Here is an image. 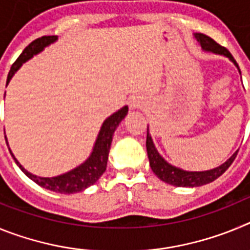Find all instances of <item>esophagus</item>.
I'll return each mask as SVG.
<instances>
[{
	"label": "esophagus",
	"mask_w": 250,
	"mask_h": 250,
	"mask_svg": "<svg viewBox=\"0 0 250 250\" xmlns=\"http://www.w3.org/2000/svg\"><path fill=\"white\" fill-rule=\"evenodd\" d=\"M143 106H144V101L139 98H134L131 100V103H130V107H131V110L141 109Z\"/></svg>",
	"instance_id": "34e87169"
}]
</instances>
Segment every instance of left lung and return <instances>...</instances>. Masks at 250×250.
Masks as SVG:
<instances>
[{"label":"left lung","instance_id":"obj_1","mask_svg":"<svg viewBox=\"0 0 250 250\" xmlns=\"http://www.w3.org/2000/svg\"><path fill=\"white\" fill-rule=\"evenodd\" d=\"M195 40L199 42L200 47L205 52H211V54L220 55V56H225L227 59H229L231 62L235 65V67L238 68V71L240 74V68L238 66L237 61L234 60V57L231 56V54L228 50L223 46H220L219 43H216L213 39H210L209 36L204 34H194ZM146 151H147V158H149L150 167L155 173V175L158 176L160 180H163L164 183L170 185H174V187H182V188H195V187H202V185L209 184V183L214 182L215 179L219 178L222 174L225 173V170L228 169L231 165V163L234 161L235 156H237V152H234L233 155L228 159V160L223 163L219 167H214L210 170H204V171H188V170H183L178 167H174V165L169 164L167 160H165L163 156L159 154V151L156 150L155 144L152 141L151 135L149 132V125H147V136H146Z\"/></svg>","mask_w":250,"mask_h":250}]
</instances>
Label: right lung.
<instances>
[{
  "mask_svg": "<svg viewBox=\"0 0 250 250\" xmlns=\"http://www.w3.org/2000/svg\"><path fill=\"white\" fill-rule=\"evenodd\" d=\"M56 41L57 36H42L40 37V39L35 40V41H32L25 50L22 51V54L20 55L19 59H17L16 61H15V63L11 66L6 85L10 83L13 75L19 71L20 67H21L26 61L32 59L35 55L40 54L41 51L45 50V47L50 46L51 43L56 42ZM4 95H6V92H4ZM127 111H129V106L125 105L124 107H121L120 110H118L116 112L110 115L109 118L104 121L103 125H101L100 127V131H99L98 134V138L95 140L91 154H90L89 158L86 159L83 163H81L79 167H74V169H71L70 171H67V173H63L61 174V175L57 176H51V178L37 176L35 175V174L27 171L25 167L20 164V161L17 160L16 156L13 155V152L11 151L10 146H8L7 138H6V136H4V138H6L8 150H10L11 155H12L13 160H15V163L17 164V167H19L20 169L32 180V182L39 184L40 187L45 188V189L55 191V193H79V191L85 190V189H87L89 187L94 185L95 183L100 179V176L105 173L106 165H107V159H109V151L110 145H111L112 141V135H114L116 127L119 126V124H120L121 121H123V119L127 115Z\"/></svg>",
  "mask_w": 250,
  "mask_h": 250,
  "instance_id": "1",
  "label": "right lung"
}]
</instances>
